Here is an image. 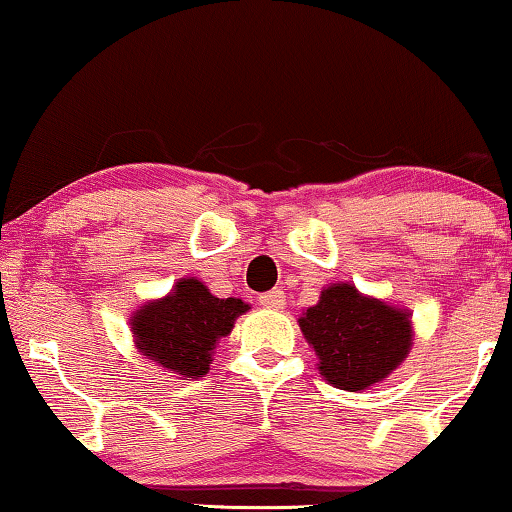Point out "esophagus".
<instances>
[{"instance_id":"34e87169","label":"esophagus","mask_w":512,"mask_h":512,"mask_svg":"<svg viewBox=\"0 0 512 512\" xmlns=\"http://www.w3.org/2000/svg\"><path fill=\"white\" fill-rule=\"evenodd\" d=\"M258 303H261L263 307H268V310H282V307L286 305V296L282 289H272L268 293H263V296L258 298Z\"/></svg>"}]
</instances>
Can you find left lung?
<instances>
[{
    "mask_svg": "<svg viewBox=\"0 0 512 512\" xmlns=\"http://www.w3.org/2000/svg\"><path fill=\"white\" fill-rule=\"evenodd\" d=\"M333 387L361 391L401 366L412 347L410 312L363 296L354 284H331L298 319Z\"/></svg>",
    "mask_w": 512,
    "mask_h": 512,
    "instance_id": "obj_1",
    "label": "left lung"
}]
</instances>
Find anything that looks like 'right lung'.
<instances>
[{
    "instance_id": "obj_1",
    "label": "right lung",
    "mask_w": 512,
    "mask_h": 512,
    "mask_svg": "<svg viewBox=\"0 0 512 512\" xmlns=\"http://www.w3.org/2000/svg\"><path fill=\"white\" fill-rule=\"evenodd\" d=\"M247 310L240 298H216L200 279L184 277L165 298L132 314L130 328L146 359L181 377H202L209 373L216 342Z\"/></svg>"
}]
</instances>
